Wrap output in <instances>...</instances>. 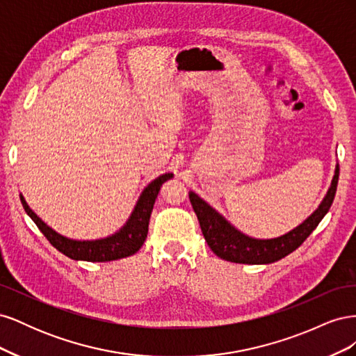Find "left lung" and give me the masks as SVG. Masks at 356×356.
Masks as SVG:
<instances>
[{"label":"left lung","mask_w":356,"mask_h":356,"mask_svg":"<svg viewBox=\"0 0 356 356\" xmlns=\"http://www.w3.org/2000/svg\"><path fill=\"white\" fill-rule=\"evenodd\" d=\"M339 170L340 169L337 165L336 174H334L331 181V187L327 191L324 200L319 204V208L307 220H305V222H301L298 227L275 239L250 238V236L234 229L222 215L211 208L196 193L190 191L188 197L193 209L197 215L204 241L208 242L215 255L232 263L270 264L296 251L309 238V234L318 227L321 220L325 217V213L331 208L334 196H336Z\"/></svg>","instance_id":"1"}]
</instances>
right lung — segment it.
Masks as SVG:
<instances>
[{
    "label": "right lung",
    "instance_id": "1",
    "mask_svg": "<svg viewBox=\"0 0 356 356\" xmlns=\"http://www.w3.org/2000/svg\"><path fill=\"white\" fill-rule=\"evenodd\" d=\"M172 177H174V174H165L156 178L153 182H149L143 191V195L139 196V200L132 215L129 217L123 227L113 236L98 241H72L65 238V236H62L53 229H50L46 222H42L41 218H38L28 207V203L25 202L22 195H20V202H22L24 209L32 218V221L37 224L40 232L44 234L46 239L63 255L72 258V260L93 263L111 261L118 260V258L134 255L135 252L139 251V248L144 245L148 233L149 217H152V211L160 187Z\"/></svg>",
    "mask_w": 356,
    "mask_h": 356
}]
</instances>
